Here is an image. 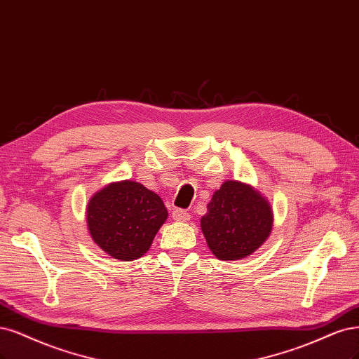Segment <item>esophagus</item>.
Listing matches in <instances>:
<instances>
[{"label": "esophagus", "mask_w": 359, "mask_h": 359, "mask_svg": "<svg viewBox=\"0 0 359 359\" xmlns=\"http://www.w3.org/2000/svg\"><path fill=\"white\" fill-rule=\"evenodd\" d=\"M172 218L175 221H189L190 214L187 211H184V209H175V211L172 212Z\"/></svg>", "instance_id": "34e87169"}]
</instances>
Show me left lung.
I'll return each instance as SVG.
<instances>
[{
	"instance_id": "obj_1",
	"label": "left lung",
	"mask_w": 359,
	"mask_h": 359,
	"mask_svg": "<svg viewBox=\"0 0 359 359\" xmlns=\"http://www.w3.org/2000/svg\"><path fill=\"white\" fill-rule=\"evenodd\" d=\"M271 209L248 185L226 181L208 203L201 227L209 250L221 259L251 255L271 231Z\"/></svg>"
}]
</instances>
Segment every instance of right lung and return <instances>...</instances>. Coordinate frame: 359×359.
I'll return each instance as SVG.
<instances>
[{
  "instance_id": "add662e5",
  "label": "right lung",
  "mask_w": 359,
  "mask_h": 359,
  "mask_svg": "<svg viewBox=\"0 0 359 359\" xmlns=\"http://www.w3.org/2000/svg\"><path fill=\"white\" fill-rule=\"evenodd\" d=\"M166 218L162 199L135 181L109 184L88 205V226L93 241L123 262L144 255Z\"/></svg>"
}]
</instances>
